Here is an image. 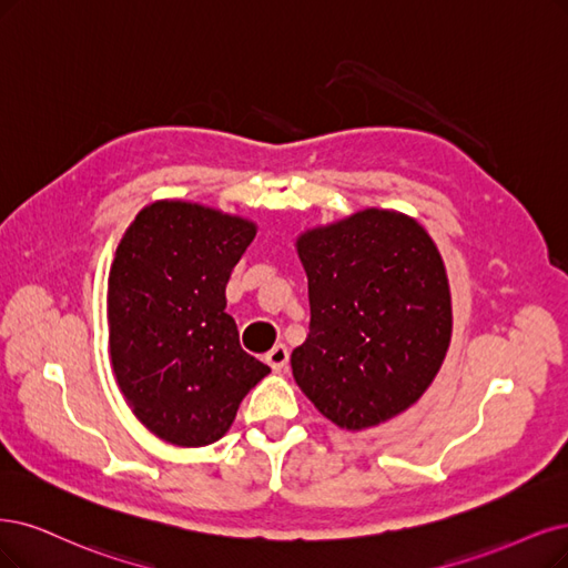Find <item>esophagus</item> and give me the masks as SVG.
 Instances as JSON below:
<instances>
[{
  "instance_id": "1",
  "label": "esophagus",
  "mask_w": 568,
  "mask_h": 568,
  "mask_svg": "<svg viewBox=\"0 0 568 568\" xmlns=\"http://www.w3.org/2000/svg\"><path fill=\"white\" fill-rule=\"evenodd\" d=\"M266 363L273 367V369H283V367H287V361H290V351H287V346L285 344H276L273 346L266 355Z\"/></svg>"
}]
</instances>
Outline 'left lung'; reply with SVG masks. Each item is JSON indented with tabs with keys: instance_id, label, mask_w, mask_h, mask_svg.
<instances>
[{
	"instance_id": "1",
	"label": "left lung",
	"mask_w": 568,
	"mask_h": 568,
	"mask_svg": "<svg viewBox=\"0 0 568 568\" xmlns=\"http://www.w3.org/2000/svg\"><path fill=\"white\" fill-rule=\"evenodd\" d=\"M308 276V337L292 374L348 430L386 422L435 379L452 339L445 264L422 224L363 210L297 241Z\"/></svg>"
}]
</instances>
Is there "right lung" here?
Listing matches in <instances>:
<instances>
[{"instance_id":"1","label":"right lung","mask_w":568,"mask_h":568,"mask_svg":"<svg viewBox=\"0 0 568 568\" xmlns=\"http://www.w3.org/2000/svg\"><path fill=\"white\" fill-rule=\"evenodd\" d=\"M252 239L247 220L159 201L140 210L116 247L108 287L112 367L125 403L165 443H215L268 374L241 348L224 311L229 276Z\"/></svg>"}]
</instances>
